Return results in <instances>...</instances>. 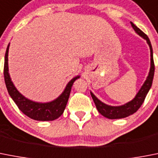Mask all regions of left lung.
I'll list each match as a JSON object with an SVG mask.
<instances>
[{
    "label": "left lung",
    "instance_id": "obj_1",
    "mask_svg": "<svg viewBox=\"0 0 158 158\" xmlns=\"http://www.w3.org/2000/svg\"><path fill=\"white\" fill-rule=\"evenodd\" d=\"M131 26L133 28L136 34L142 37L144 39H145L149 46L150 49V70H149V75L146 78V80L144 81V84L142 87H140V89L137 92L135 98L132 99L131 101L128 102L127 104H124L121 106H110L108 104H104L101 102L98 99L92 92H91V95L93 101L95 103L96 108H97L98 112L101 114L102 116L104 117L108 118V119H121V118L127 117V116L132 115L133 113L137 111L140 108V106L142 105L143 102L144 101V99L146 97L147 94L149 92V89L151 88L152 83H153V75H154V62H153V48H152V45L149 41V38L146 34H144V32L139 29L137 26H136L134 24L131 22Z\"/></svg>",
    "mask_w": 158,
    "mask_h": 158
}]
</instances>
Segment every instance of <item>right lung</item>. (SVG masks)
Returning <instances> with one entry per match:
<instances>
[{"label": "right lung", "mask_w": 158, "mask_h": 158, "mask_svg": "<svg viewBox=\"0 0 158 158\" xmlns=\"http://www.w3.org/2000/svg\"><path fill=\"white\" fill-rule=\"evenodd\" d=\"M9 44L8 45L5 56V64H4V77L5 83L7 87L8 92L11 96L15 104L25 115L30 118L39 121H49V120H56L63 113L65 108L67 106L71 87L74 82L79 79V75L75 77L67 83V87L59 97L53 101L47 103H38L32 101L26 98L17 90L9 73V66H8V54H9Z\"/></svg>", "instance_id": "obj_1"}]
</instances>
